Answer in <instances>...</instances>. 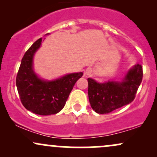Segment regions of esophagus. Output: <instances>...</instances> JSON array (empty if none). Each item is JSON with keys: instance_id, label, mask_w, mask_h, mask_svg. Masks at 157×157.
<instances>
[{"instance_id": "34e87169", "label": "esophagus", "mask_w": 157, "mask_h": 157, "mask_svg": "<svg viewBox=\"0 0 157 157\" xmlns=\"http://www.w3.org/2000/svg\"><path fill=\"white\" fill-rule=\"evenodd\" d=\"M91 72H92V70H91V68H88L86 70V75H91Z\"/></svg>"}]
</instances>
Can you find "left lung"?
<instances>
[{
  "label": "left lung",
  "instance_id": "8db88e82",
  "mask_svg": "<svg viewBox=\"0 0 157 157\" xmlns=\"http://www.w3.org/2000/svg\"><path fill=\"white\" fill-rule=\"evenodd\" d=\"M142 77V66L137 64L128 72L122 82L99 83L88 78V94L91 108L95 112L103 114L131 103L136 97Z\"/></svg>",
  "mask_w": 157,
  "mask_h": 157
}]
</instances>
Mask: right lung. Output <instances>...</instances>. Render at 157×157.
<instances>
[{"instance_id": "1", "label": "right lung", "mask_w": 157, "mask_h": 157, "mask_svg": "<svg viewBox=\"0 0 157 157\" xmlns=\"http://www.w3.org/2000/svg\"><path fill=\"white\" fill-rule=\"evenodd\" d=\"M41 42L42 38L36 40L23 55L16 86L21 101L27 110L40 115L55 114L63 109L75 82L83 74H69L53 81L38 78L32 69V59Z\"/></svg>"}]
</instances>
